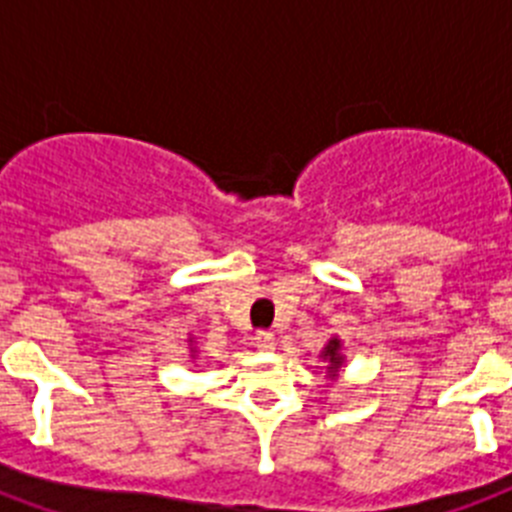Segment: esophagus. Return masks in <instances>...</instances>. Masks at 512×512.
<instances>
[{"label":"esophagus","instance_id":"obj_1","mask_svg":"<svg viewBox=\"0 0 512 512\" xmlns=\"http://www.w3.org/2000/svg\"><path fill=\"white\" fill-rule=\"evenodd\" d=\"M253 343H256V348H261V351H274L277 338H274V333H269V330H259V333L253 336Z\"/></svg>","mask_w":512,"mask_h":512}]
</instances>
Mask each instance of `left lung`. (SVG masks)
Listing matches in <instances>:
<instances>
[{
	"label": "left lung",
	"mask_w": 512,
	"mask_h": 512,
	"mask_svg": "<svg viewBox=\"0 0 512 512\" xmlns=\"http://www.w3.org/2000/svg\"><path fill=\"white\" fill-rule=\"evenodd\" d=\"M323 359H328V377H338V369L343 366L341 341H338V338H330L328 346H325L323 351Z\"/></svg>",
	"instance_id": "1"
}]
</instances>
